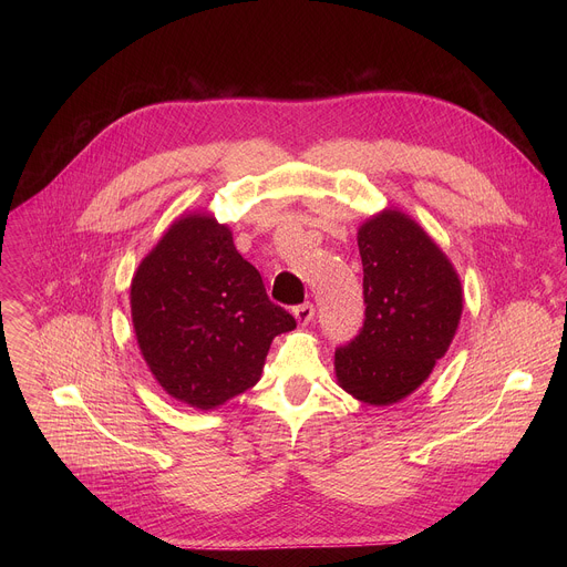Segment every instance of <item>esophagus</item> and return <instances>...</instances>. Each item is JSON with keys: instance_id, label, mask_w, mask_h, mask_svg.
Listing matches in <instances>:
<instances>
[{"instance_id": "esophagus-1", "label": "esophagus", "mask_w": 567, "mask_h": 567, "mask_svg": "<svg viewBox=\"0 0 567 567\" xmlns=\"http://www.w3.org/2000/svg\"><path fill=\"white\" fill-rule=\"evenodd\" d=\"M293 318L298 320V326H309L311 318H313V305L311 302H302L293 307Z\"/></svg>"}]
</instances>
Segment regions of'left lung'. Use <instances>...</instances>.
Listing matches in <instances>:
<instances>
[{"label":"left lung","mask_w":567,"mask_h":567,"mask_svg":"<svg viewBox=\"0 0 567 567\" xmlns=\"http://www.w3.org/2000/svg\"><path fill=\"white\" fill-rule=\"evenodd\" d=\"M365 320L334 354L339 385L370 406L417 390L457 332L462 285L429 233L401 210L361 224Z\"/></svg>","instance_id":"8db88e82"}]
</instances>
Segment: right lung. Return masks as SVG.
I'll list each match as a JSON object with an SVG mask.
<instances>
[{"instance_id": "1", "label": "right lung", "mask_w": 567, "mask_h": 567, "mask_svg": "<svg viewBox=\"0 0 567 567\" xmlns=\"http://www.w3.org/2000/svg\"><path fill=\"white\" fill-rule=\"evenodd\" d=\"M141 354L171 396L210 411L260 381L271 341L296 328L260 271L208 213L179 217L130 287Z\"/></svg>"}]
</instances>
